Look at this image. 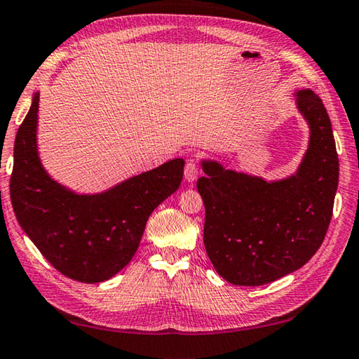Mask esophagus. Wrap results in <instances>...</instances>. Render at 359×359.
I'll use <instances>...</instances> for the list:
<instances>
[{
    "instance_id": "obj_1",
    "label": "esophagus",
    "mask_w": 359,
    "mask_h": 359,
    "mask_svg": "<svg viewBox=\"0 0 359 359\" xmlns=\"http://www.w3.org/2000/svg\"><path fill=\"white\" fill-rule=\"evenodd\" d=\"M198 175H200V167L197 165V162L187 161L186 167H184V180L187 182H194L195 180L198 178Z\"/></svg>"
}]
</instances>
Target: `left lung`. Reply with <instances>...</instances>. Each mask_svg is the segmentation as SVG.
Returning <instances> with one entry per match:
<instances>
[{"instance_id": "8db88e82", "label": "left lung", "mask_w": 359, "mask_h": 359, "mask_svg": "<svg viewBox=\"0 0 359 359\" xmlns=\"http://www.w3.org/2000/svg\"><path fill=\"white\" fill-rule=\"evenodd\" d=\"M295 100L311 134L295 175L269 182L201 161L203 242L217 273L236 286L267 285L305 266L333 215L339 159L331 121L313 90H299Z\"/></svg>"}]
</instances>
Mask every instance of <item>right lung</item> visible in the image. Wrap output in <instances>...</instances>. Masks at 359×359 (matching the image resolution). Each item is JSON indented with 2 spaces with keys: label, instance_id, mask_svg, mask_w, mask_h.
I'll list each match as a JSON object with an SVG mask.
<instances>
[{
  "label": "right lung",
  "instance_id": "add662e5",
  "mask_svg": "<svg viewBox=\"0 0 359 359\" xmlns=\"http://www.w3.org/2000/svg\"><path fill=\"white\" fill-rule=\"evenodd\" d=\"M39 92L13 147L11 200L23 231L60 273L81 283L112 278L133 259L150 214L177 191V158L109 191L79 195L54 181L37 151Z\"/></svg>",
  "mask_w": 359,
  "mask_h": 359
}]
</instances>
